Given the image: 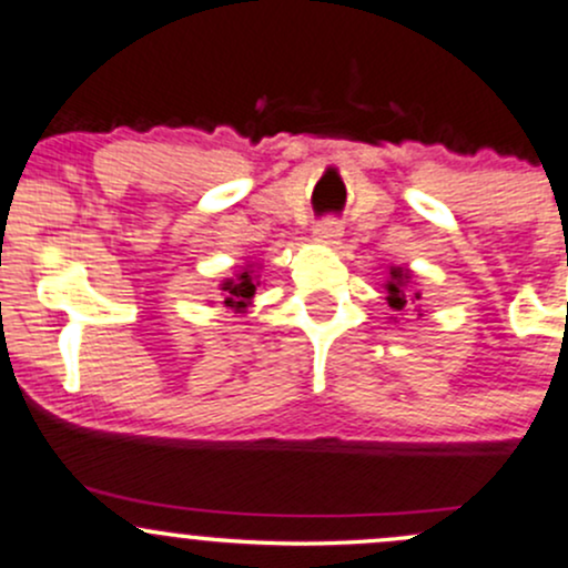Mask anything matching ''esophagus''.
<instances>
[{
	"mask_svg": "<svg viewBox=\"0 0 568 568\" xmlns=\"http://www.w3.org/2000/svg\"><path fill=\"white\" fill-rule=\"evenodd\" d=\"M341 233H344V227H341L338 219H333V216L320 219V222L314 224L316 241H322V243H335L341 237Z\"/></svg>",
	"mask_w": 568,
	"mask_h": 568,
	"instance_id": "34e87169",
	"label": "esophagus"
}]
</instances>
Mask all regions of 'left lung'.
<instances>
[{
    "label": "left lung",
    "instance_id": "8db88e82",
    "mask_svg": "<svg viewBox=\"0 0 568 568\" xmlns=\"http://www.w3.org/2000/svg\"><path fill=\"white\" fill-rule=\"evenodd\" d=\"M406 278H408V273L400 271V267H393V271H389V284H387V303H389V306H393L395 311L406 308V303H408ZM414 297H419L417 292H414Z\"/></svg>",
    "mask_w": 568,
    "mask_h": 568
}]
</instances>
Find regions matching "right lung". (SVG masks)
<instances>
[{
    "label": "right lung",
    "instance_id": "1",
    "mask_svg": "<svg viewBox=\"0 0 568 568\" xmlns=\"http://www.w3.org/2000/svg\"><path fill=\"white\" fill-rule=\"evenodd\" d=\"M252 273H254L252 267H243V271L237 273L235 278L224 282L222 290L227 292V295H224V306L237 308V311L248 306V301H252V297H254V290H257V284H254Z\"/></svg>",
    "mask_w": 568,
    "mask_h": 568
}]
</instances>
